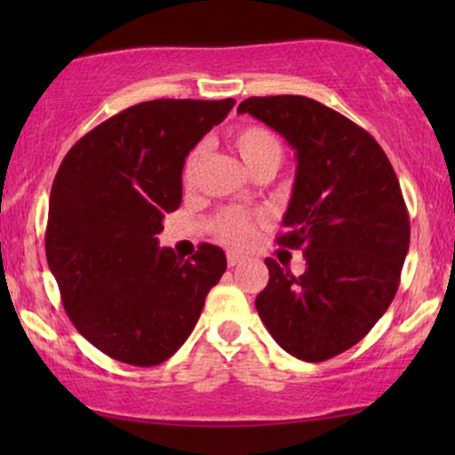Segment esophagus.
Masks as SVG:
<instances>
[{"instance_id": "esophagus-1", "label": "esophagus", "mask_w": 455, "mask_h": 455, "mask_svg": "<svg viewBox=\"0 0 455 455\" xmlns=\"http://www.w3.org/2000/svg\"><path fill=\"white\" fill-rule=\"evenodd\" d=\"M242 260H244V257H240V254H235V252H228V267H235V265H240Z\"/></svg>"}]
</instances>
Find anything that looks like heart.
Here are the masks:
<instances>
[{
  "label": "heart",
  "instance_id": "heart-1",
  "mask_svg": "<svg viewBox=\"0 0 455 455\" xmlns=\"http://www.w3.org/2000/svg\"><path fill=\"white\" fill-rule=\"evenodd\" d=\"M229 140H232L234 151L240 155V159L244 161V165L251 170L252 176H259V173H271L273 176L277 167L282 165L283 142L271 128L257 126V124H248V126L234 130L232 139ZM203 159H204V147L196 145L184 161V170H182L184 184L195 182L196 172L198 167H201ZM252 223H254V217L248 213H242V211H235V209L221 211V213L217 215V220L213 221L215 238L229 246L244 244L248 235L252 232Z\"/></svg>",
  "mask_w": 455,
  "mask_h": 455
}]
</instances>
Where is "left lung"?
I'll return each instance as SVG.
<instances>
[{
    "mask_svg": "<svg viewBox=\"0 0 455 455\" xmlns=\"http://www.w3.org/2000/svg\"><path fill=\"white\" fill-rule=\"evenodd\" d=\"M251 114L296 148V182L277 244L302 248L294 277L265 259L260 321L291 356L323 363L358 344L394 300L410 246L400 182L379 142L346 116L300 95L251 97Z\"/></svg>",
    "mask_w": 455,
    "mask_h": 455,
    "instance_id": "obj_1",
    "label": "left lung"
}]
</instances>
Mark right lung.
Here are the masks:
<instances>
[{
  "label": "right lung",
  "instance_id": "obj_1",
  "mask_svg": "<svg viewBox=\"0 0 455 455\" xmlns=\"http://www.w3.org/2000/svg\"><path fill=\"white\" fill-rule=\"evenodd\" d=\"M234 99H155L84 134L55 173L47 263L74 327L120 363L155 366L195 329L226 273L220 246L192 259L159 248L164 217L182 203L188 153L226 120Z\"/></svg>",
  "mask_w": 455,
  "mask_h": 455
}]
</instances>
